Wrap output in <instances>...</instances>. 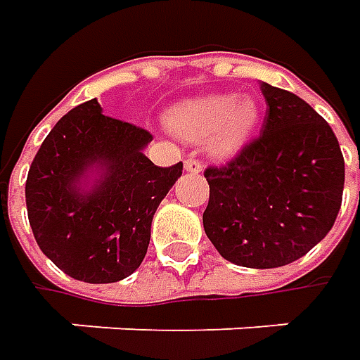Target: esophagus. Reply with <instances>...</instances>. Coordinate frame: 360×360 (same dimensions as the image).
<instances>
[{"label":"esophagus","instance_id":"1","mask_svg":"<svg viewBox=\"0 0 360 360\" xmlns=\"http://www.w3.org/2000/svg\"><path fill=\"white\" fill-rule=\"evenodd\" d=\"M184 170L190 174H200L202 170H204V164H202L200 160H186L184 162Z\"/></svg>","mask_w":360,"mask_h":360}]
</instances>
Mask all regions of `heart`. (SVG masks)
Instances as JSON below:
<instances>
[{"mask_svg":"<svg viewBox=\"0 0 360 360\" xmlns=\"http://www.w3.org/2000/svg\"><path fill=\"white\" fill-rule=\"evenodd\" d=\"M168 130L188 142L206 140L216 158H232L252 140L260 108L250 96L204 94L180 100L166 112Z\"/></svg>","mask_w":360,"mask_h":360,"instance_id":"obj_1","label":"heart"}]
</instances>
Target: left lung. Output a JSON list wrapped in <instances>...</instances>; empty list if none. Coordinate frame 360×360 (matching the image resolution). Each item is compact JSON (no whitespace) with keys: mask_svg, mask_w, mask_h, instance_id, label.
I'll return each mask as SVG.
<instances>
[{"mask_svg":"<svg viewBox=\"0 0 360 360\" xmlns=\"http://www.w3.org/2000/svg\"><path fill=\"white\" fill-rule=\"evenodd\" d=\"M260 138L224 168H208L204 232L222 258L278 269L304 256L333 229L345 160L335 131L302 98L260 82Z\"/></svg>","mask_w":360,"mask_h":360,"instance_id":"1","label":"left lung"}]
</instances>
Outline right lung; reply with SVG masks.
<instances>
[{
	"instance_id": "right-lung-1",
	"label": "right lung",
	"mask_w": 360,
	"mask_h": 360,
	"mask_svg": "<svg viewBox=\"0 0 360 360\" xmlns=\"http://www.w3.org/2000/svg\"><path fill=\"white\" fill-rule=\"evenodd\" d=\"M150 131L108 118L94 98L49 131L25 182L35 242L68 276L118 283L144 260L152 218L182 176L144 154Z\"/></svg>"
}]
</instances>
